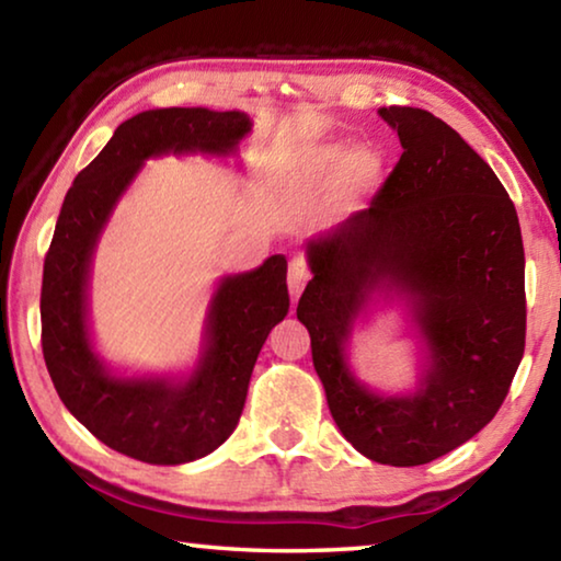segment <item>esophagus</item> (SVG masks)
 <instances>
[{
	"label": "esophagus",
	"instance_id": "obj_1",
	"mask_svg": "<svg viewBox=\"0 0 561 561\" xmlns=\"http://www.w3.org/2000/svg\"><path fill=\"white\" fill-rule=\"evenodd\" d=\"M309 277H311V272H309L307 260L291 257V262H289V294H291L294 301L299 299V294L304 291V287H307Z\"/></svg>",
	"mask_w": 561,
	"mask_h": 561
}]
</instances>
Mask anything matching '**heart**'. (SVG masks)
Wrapping results in <instances>:
<instances>
[{
  "instance_id": "obj_1",
  "label": "heart",
  "mask_w": 561,
  "mask_h": 561,
  "mask_svg": "<svg viewBox=\"0 0 561 561\" xmlns=\"http://www.w3.org/2000/svg\"><path fill=\"white\" fill-rule=\"evenodd\" d=\"M299 178L317 193H329L341 180L344 193L358 195L378 185L381 160L371 150H354L348 144H319L304 153Z\"/></svg>"
}]
</instances>
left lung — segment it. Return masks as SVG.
<instances>
[{"mask_svg": "<svg viewBox=\"0 0 561 561\" xmlns=\"http://www.w3.org/2000/svg\"><path fill=\"white\" fill-rule=\"evenodd\" d=\"M403 153L366 210L311 240L314 279L297 319L329 411L354 448L413 468L495 417L525 354V247L517 210L460 133L411 106L378 111ZM414 301L430 368L413 397H376L350 376L343 344L376 288Z\"/></svg>", "mask_w": 561, "mask_h": 561, "instance_id": "8db88e82", "label": "left lung"}]
</instances>
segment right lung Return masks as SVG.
I'll use <instances>...</instances> for the list:
<instances>
[{"label":"right lung","mask_w":561,"mask_h":561,"mask_svg":"<svg viewBox=\"0 0 561 561\" xmlns=\"http://www.w3.org/2000/svg\"><path fill=\"white\" fill-rule=\"evenodd\" d=\"M240 111L158 108L121 123L106 148L76 175L44 257L42 351L64 405L101 443L128 458L180 465L230 438L254 360L272 327L287 317V260L222 279L207 321V346L183 383L116 378L91 351L87 282L91 254L113 205L144 165L163 153H230L250 133Z\"/></svg>","instance_id":"obj_1"}]
</instances>
